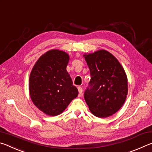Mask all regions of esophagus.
I'll list each match as a JSON object with an SVG mask.
<instances>
[{
  "mask_svg": "<svg viewBox=\"0 0 152 152\" xmlns=\"http://www.w3.org/2000/svg\"><path fill=\"white\" fill-rule=\"evenodd\" d=\"M78 90L79 94H82V91H83V90H82V87L78 86Z\"/></svg>",
  "mask_w": 152,
  "mask_h": 152,
  "instance_id": "obj_1",
  "label": "esophagus"
}]
</instances>
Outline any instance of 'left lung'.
Masks as SVG:
<instances>
[{
	"label": "left lung",
	"instance_id": "8db88e82",
	"mask_svg": "<svg viewBox=\"0 0 152 152\" xmlns=\"http://www.w3.org/2000/svg\"><path fill=\"white\" fill-rule=\"evenodd\" d=\"M83 57L91 72L84 99L91 112L100 118L117 112L127 98V77L117 59L109 51L99 50Z\"/></svg>",
	"mask_w": 152,
	"mask_h": 152
}]
</instances>
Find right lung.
Instances as JSON below:
<instances>
[{"label":"right lung","mask_w":152,"mask_h":152,"mask_svg":"<svg viewBox=\"0 0 152 152\" xmlns=\"http://www.w3.org/2000/svg\"><path fill=\"white\" fill-rule=\"evenodd\" d=\"M70 56L51 50L36 61L29 80V95L35 107L45 114L57 116L78 95L66 70Z\"/></svg>","instance_id":"right-lung-1"}]
</instances>
